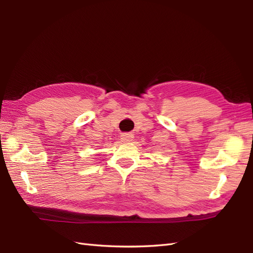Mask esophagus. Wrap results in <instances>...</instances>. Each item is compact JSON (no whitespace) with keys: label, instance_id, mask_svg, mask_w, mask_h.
<instances>
[{"label":"esophagus","instance_id":"obj_1","mask_svg":"<svg viewBox=\"0 0 253 253\" xmlns=\"http://www.w3.org/2000/svg\"><path fill=\"white\" fill-rule=\"evenodd\" d=\"M120 138L122 141H131L134 138V135L131 133H124L120 135Z\"/></svg>","mask_w":253,"mask_h":253}]
</instances>
